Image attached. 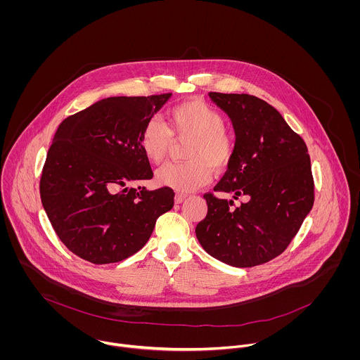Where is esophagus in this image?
Instances as JSON below:
<instances>
[{
    "mask_svg": "<svg viewBox=\"0 0 360 360\" xmlns=\"http://www.w3.org/2000/svg\"><path fill=\"white\" fill-rule=\"evenodd\" d=\"M186 197H187L186 194H176V195H174V202H176V204H181V202L186 200Z\"/></svg>",
    "mask_w": 360,
    "mask_h": 360,
    "instance_id": "obj_1",
    "label": "esophagus"
}]
</instances>
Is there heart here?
Instances as JSON below:
<instances>
[{
	"label": "heart",
	"mask_w": 360,
	"mask_h": 360,
	"mask_svg": "<svg viewBox=\"0 0 360 360\" xmlns=\"http://www.w3.org/2000/svg\"><path fill=\"white\" fill-rule=\"evenodd\" d=\"M167 127L158 119H150L140 134V146L146 158L162 162L169 153L173 137L190 140L186 147V163H167L158 169L155 180L159 186L188 193L209 183L212 169L223 170L231 162L236 140L224 126L223 115L204 101L194 100L172 108Z\"/></svg>",
	"instance_id": "heart-1"
}]
</instances>
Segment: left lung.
I'll list each match as a JSON object with an SVG mask.
<instances>
[{
	"label": "left lung",
	"instance_id": "left-lung-1",
	"mask_svg": "<svg viewBox=\"0 0 360 360\" xmlns=\"http://www.w3.org/2000/svg\"><path fill=\"white\" fill-rule=\"evenodd\" d=\"M231 120L236 151L213 188L245 197L205 194V219L195 234L210 257L236 267H252L278 257L313 206V177L305 141L271 105L248 94L209 93Z\"/></svg>",
	"mask_w": 360,
	"mask_h": 360
}]
</instances>
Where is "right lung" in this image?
<instances>
[{"label":"right lung","mask_w":360,"mask_h":360,"mask_svg":"<svg viewBox=\"0 0 360 360\" xmlns=\"http://www.w3.org/2000/svg\"><path fill=\"white\" fill-rule=\"evenodd\" d=\"M170 97H109L59 124L40 195L55 233L75 255L96 264L131 257L173 207L172 188L127 187L153 179L140 134Z\"/></svg>","instance_id":"1"}]
</instances>
